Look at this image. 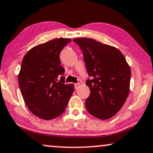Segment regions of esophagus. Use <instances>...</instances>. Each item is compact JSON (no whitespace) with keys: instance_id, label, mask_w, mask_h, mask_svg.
<instances>
[{"instance_id":"34e87169","label":"esophagus","mask_w":153,"mask_h":153,"mask_svg":"<svg viewBox=\"0 0 153 153\" xmlns=\"http://www.w3.org/2000/svg\"><path fill=\"white\" fill-rule=\"evenodd\" d=\"M80 86V83H76V84H75V89H78Z\"/></svg>"}]
</instances>
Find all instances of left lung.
Wrapping results in <instances>:
<instances>
[{
  "instance_id": "1",
  "label": "left lung",
  "mask_w": 153,
  "mask_h": 153,
  "mask_svg": "<svg viewBox=\"0 0 153 153\" xmlns=\"http://www.w3.org/2000/svg\"><path fill=\"white\" fill-rule=\"evenodd\" d=\"M83 54L90 94L85 101L94 117L108 120L123 106L129 92L131 70L125 56L115 47L88 38L73 39Z\"/></svg>"
}]
</instances>
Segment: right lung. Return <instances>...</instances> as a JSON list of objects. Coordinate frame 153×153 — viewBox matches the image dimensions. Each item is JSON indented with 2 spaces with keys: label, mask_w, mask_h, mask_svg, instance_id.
<instances>
[{
  "label": "right lung",
  "mask_w": 153,
  "mask_h": 153,
  "mask_svg": "<svg viewBox=\"0 0 153 153\" xmlns=\"http://www.w3.org/2000/svg\"><path fill=\"white\" fill-rule=\"evenodd\" d=\"M71 41L59 38L38 45L22 60L18 75L20 90L28 108L40 119L62 115L74 91L73 84H64L65 69L59 59L61 51Z\"/></svg>",
  "instance_id": "obj_1"
}]
</instances>
